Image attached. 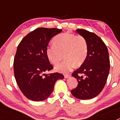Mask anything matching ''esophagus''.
I'll list each match as a JSON object with an SVG mask.
<instances>
[{
  "mask_svg": "<svg viewBox=\"0 0 120 120\" xmlns=\"http://www.w3.org/2000/svg\"><path fill=\"white\" fill-rule=\"evenodd\" d=\"M70 76V75H64V77H65V78H68Z\"/></svg>",
  "mask_w": 120,
  "mask_h": 120,
  "instance_id": "34e87169",
  "label": "esophagus"
}]
</instances>
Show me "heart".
Returning <instances> with one entry per match:
<instances>
[{
	"label": "heart",
	"instance_id": "b5f03b06",
	"mask_svg": "<svg viewBox=\"0 0 120 120\" xmlns=\"http://www.w3.org/2000/svg\"><path fill=\"white\" fill-rule=\"evenodd\" d=\"M54 44L49 45L46 54L49 61L56 65L64 57L65 61L55 67L58 72L67 73L76 65L79 67L85 62L88 53V42L83 36L63 33L55 37Z\"/></svg>",
	"mask_w": 120,
	"mask_h": 120
}]
</instances>
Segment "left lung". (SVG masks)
Masks as SVG:
<instances>
[{
    "label": "left lung",
    "instance_id": "1",
    "mask_svg": "<svg viewBox=\"0 0 120 120\" xmlns=\"http://www.w3.org/2000/svg\"><path fill=\"white\" fill-rule=\"evenodd\" d=\"M76 31L87 41L88 53L80 67L72 73L78 84L71 93L79 99H90L98 95L105 86L110 69L109 53L105 43L94 33L82 29Z\"/></svg>",
    "mask_w": 120,
    "mask_h": 120
}]
</instances>
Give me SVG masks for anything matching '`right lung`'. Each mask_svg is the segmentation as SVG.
<instances>
[{"mask_svg": "<svg viewBox=\"0 0 120 120\" xmlns=\"http://www.w3.org/2000/svg\"><path fill=\"white\" fill-rule=\"evenodd\" d=\"M56 28L38 27L19 43L14 60L15 80L24 96L32 101H43L53 92L56 82L64 76L59 73L45 75L53 67L46 54L50 40L62 32Z\"/></svg>", "mask_w": 120, "mask_h": 120, "instance_id": "obj_1", "label": "right lung"}]
</instances>
